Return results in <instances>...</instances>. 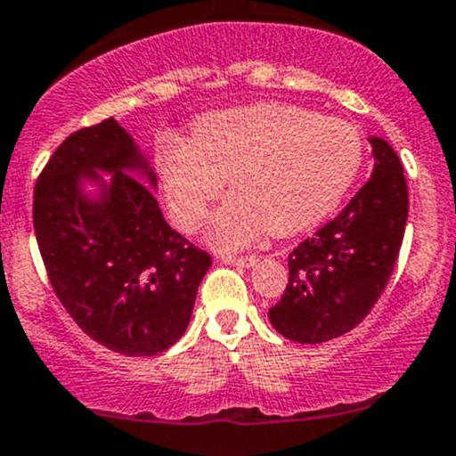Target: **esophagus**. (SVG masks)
I'll return each instance as SVG.
<instances>
[{
    "label": "esophagus",
    "instance_id": "esophagus-1",
    "mask_svg": "<svg viewBox=\"0 0 456 456\" xmlns=\"http://www.w3.org/2000/svg\"><path fill=\"white\" fill-rule=\"evenodd\" d=\"M224 265H233V266H256L257 265V257L256 256H223Z\"/></svg>",
    "mask_w": 456,
    "mask_h": 456
}]
</instances>
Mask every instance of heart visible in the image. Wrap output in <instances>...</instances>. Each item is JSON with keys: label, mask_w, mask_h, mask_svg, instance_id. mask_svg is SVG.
<instances>
[{"label": "heart", "mask_w": 456, "mask_h": 456, "mask_svg": "<svg viewBox=\"0 0 456 456\" xmlns=\"http://www.w3.org/2000/svg\"><path fill=\"white\" fill-rule=\"evenodd\" d=\"M364 163L355 126L284 103L209 114L191 141L169 139L156 150V169L174 223L196 232L211 202L209 240L240 249L269 229L293 236L333 214Z\"/></svg>", "instance_id": "heart-1"}]
</instances>
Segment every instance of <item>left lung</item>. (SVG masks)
<instances>
[{
    "mask_svg": "<svg viewBox=\"0 0 456 456\" xmlns=\"http://www.w3.org/2000/svg\"><path fill=\"white\" fill-rule=\"evenodd\" d=\"M372 147L370 181L289 256V284L269 320L291 342L322 344L355 329L388 284L408 218V187L393 147Z\"/></svg>",
    "mask_w": 456,
    "mask_h": 456,
    "instance_id": "obj_1",
    "label": "left lung"
}]
</instances>
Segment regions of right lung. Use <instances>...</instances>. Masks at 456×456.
Here are the masks:
<instances>
[{
	"mask_svg": "<svg viewBox=\"0 0 456 456\" xmlns=\"http://www.w3.org/2000/svg\"><path fill=\"white\" fill-rule=\"evenodd\" d=\"M154 190L141 147L105 118L57 147L32 202L37 245L63 309L101 346L132 357L183 338L211 266L209 254L165 223Z\"/></svg>",
	"mask_w": 456,
	"mask_h": 456,
	"instance_id": "1",
	"label": "right lung"
}]
</instances>
